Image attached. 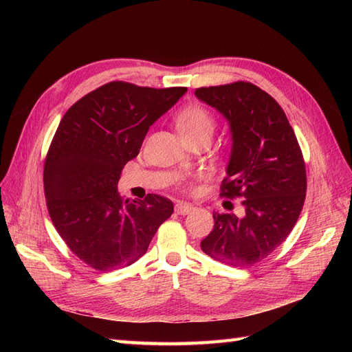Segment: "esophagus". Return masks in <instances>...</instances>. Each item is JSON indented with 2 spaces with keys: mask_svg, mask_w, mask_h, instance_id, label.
I'll list each match as a JSON object with an SVG mask.
<instances>
[{
  "mask_svg": "<svg viewBox=\"0 0 352 352\" xmlns=\"http://www.w3.org/2000/svg\"><path fill=\"white\" fill-rule=\"evenodd\" d=\"M192 210H194V207L190 206V204H188V202H184V201L176 202V206H175V211L177 212V214H180V216L189 214V212L192 211Z\"/></svg>",
  "mask_w": 352,
  "mask_h": 352,
  "instance_id": "34e87169",
  "label": "esophagus"
}]
</instances>
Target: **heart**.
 <instances>
[{
  "mask_svg": "<svg viewBox=\"0 0 352 352\" xmlns=\"http://www.w3.org/2000/svg\"><path fill=\"white\" fill-rule=\"evenodd\" d=\"M176 126L184 140L201 135H212L214 131V119L201 105H188L176 116Z\"/></svg>",
  "mask_w": 352,
  "mask_h": 352,
  "instance_id": "1",
  "label": "heart"
}]
</instances>
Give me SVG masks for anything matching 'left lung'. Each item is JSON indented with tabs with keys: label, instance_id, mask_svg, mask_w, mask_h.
Listing matches in <instances>:
<instances>
[{
	"label": "left lung",
	"instance_id": "obj_1",
	"mask_svg": "<svg viewBox=\"0 0 352 352\" xmlns=\"http://www.w3.org/2000/svg\"><path fill=\"white\" fill-rule=\"evenodd\" d=\"M195 97L229 124L221 195L241 197L245 210L242 217L212 212L214 228L201 250L232 267H250L278 248L300 217L307 190L301 148L280 105L250 82L199 88Z\"/></svg>",
	"mask_w": 352,
	"mask_h": 352
}]
</instances>
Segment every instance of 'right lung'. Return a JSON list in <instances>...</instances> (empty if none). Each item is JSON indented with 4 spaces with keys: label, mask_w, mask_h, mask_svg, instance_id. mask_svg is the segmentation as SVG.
Masks as SVG:
<instances>
[{
    "label": "right lung",
    "mask_w": 352,
    "mask_h": 352,
    "mask_svg": "<svg viewBox=\"0 0 352 352\" xmlns=\"http://www.w3.org/2000/svg\"><path fill=\"white\" fill-rule=\"evenodd\" d=\"M186 91L110 82L63 116L44 167L47 207L63 241L91 267L110 272L133 264L172 216L170 199H123L117 184L148 129Z\"/></svg>",
    "instance_id": "right-lung-1"
}]
</instances>
